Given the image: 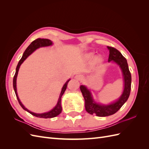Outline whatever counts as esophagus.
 <instances>
[{"label":"esophagus","mask_w":149,"mask_h":149,"mask_svg":"<svg viewBox=\"0 0 149 149\" xmlns=\"http://www.w3.org/2000/svg\"><path fill=\"white\" fill-rule=\"evenodd\" d=\"M76 77L78 79H83L84 78V76L82 74H78L76 75Z\"/></svg>","instance_id":"34e87169"}]
</instances>
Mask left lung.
I'll return each mask as SVG.
<instances>
[{
  "instance_id": "left-lung-1",
  "label": "left lung",
  "mask_w": 149,
  "mask_h": 149,
  "mask_svg": "<svg viewBox=\"0 0 149 149\" xmlns=\"http://www.w3.org/2000/svg\"><path fill=\"white\" fill-rule=\"evenodd\" d=\"M109 50L108 61H113L119 65L123 72L124 81V88L122 95L116 101L108 105H103L94 102L91 92L85 86L81 85L80 90L81 91L85 101V108L88 113L100 117L109 116L118 112L124 104L127 101L131 89V74L129 70L127 60L121 53L114 47H107Z\"/></svg>"
}]
</instances>
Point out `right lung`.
Here are the masks:
<instances>
[{"label": "right lung", "mask_w": 149, "mask_h": 149, "mask_svg": "<svg viewBox=\"0 0 149 149\" xmlns=\"http://www.w3.org/2000/svg\"><path fill=\"white\" fill-rule=\"evenodd\" d=\"M53 44L52 42L50 40L48 39H45V38H37L34 41H33L31 43V44L30 45L27 47L25 49V51L24 52L23 56H22V58L20 60L19 63H18L17 68H16V71H15V74L13 76V89H14V91L15 93L16 94L17 98L18 100V101H19L20 105L21 106V107L23 108L24 110H25L26 111H27L29 113H30L31 115H33L35 117H37V118H45V119H47V118H55V117L57 116L58 115H59L62 111V107L61 106V96H63V94H64L65 90L66 89L67 85L68 82L70 81V79H68L67 81L65 83V84H64L62 88L61 91L60 93V95L59 96V98H58V102L56 104V106L53 108V109H52L51 111H49L47 112H45V113H42V114H37V113H34L33 112H31L29 110H28L26 109V107H25V106L22 104V103L20 102L19 96H18L17 94V83H16V81H17V74H18V72H19L20 66L22 65V63H23L25 60L26 58H27L30 55H31L35 49H37L38 48L40 47H48V46H50Z\"/></svg>", "instance_id": "obj_1"}]
</instances>
